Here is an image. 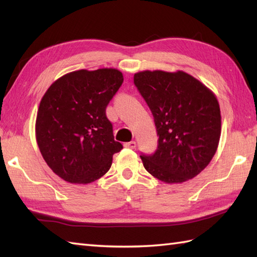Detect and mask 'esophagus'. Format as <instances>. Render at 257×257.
<instances>
[{
	"instance_id": "34e87169",
	"label": "esophagus",
	"mask_w": 257,
	"mask_h": 257,
	"mask_svg": "<svg viewBox=\"0 0 257 257\" xmlns=\"http://www.w3.org/2000/svg\"><path fill=\"white\" fill-rule=\"evenodd\" d=\"M125 148H129V149H135L136 148V141H130V143H125L124 145H123Z\"/></svg>"
}]
</instances>
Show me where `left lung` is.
I'll list each match as a JSON object with an SVG mask.
<instances>
[{
    "instance_id": "left-lung-1",
    "label": "left lung",
    "mask_w": 257,
    "mask_h": 257,
    "mask_svg": "<svg viewBox=\"0 0 257 257\" xmlns=\"http://www.w3.org/2000/svg\"><path fill=\"white\" fill-rule=\"evenodd\" d=\"M135 85L154 114L158 148L140 156L151 176L182 183L198 176L214 157L221 136L216 96L193 76L178 70H144Z\"/></svg>"
}]
</instances>
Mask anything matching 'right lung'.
Masks as SVG:
<instances>
[{"label":"right lung","mask_w":257,"mask_h":257,"mask_svg":"<svg viewBox=\"0 0 257 257\" xmlns=\"http://www.w3.org/2000/svg\"><path fill=\"white\" fill-rule=\"evenodd\" d=\"M122 81V73L114 68L75 70L54 81L43 96L36 141L47 166L65 181H96L122 149L106 116V107Z\"/></svg>","instance_id":"1"}]
</instances>
